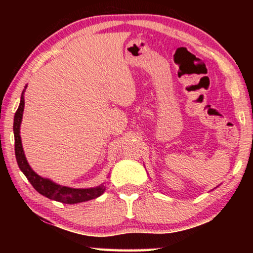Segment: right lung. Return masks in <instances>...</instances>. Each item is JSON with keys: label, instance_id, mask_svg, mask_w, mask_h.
<instances>
[{"label": "right lung", "instance_id": "add662e5", "mask_svg": "<svg viewBox=\"0 0 253 253\" xmlns=\"http://www.w3.org/2000/svg\"><path fill=\"white\" fill-rule=\"evenodd\" d=\"M27 88V85H25ZM23 89L22 95H21V100L19 108L16 110L13 123V131H14V148H15V157L16 162L20 169L22 170L23 174L27 176L28 181L31 183V185L36 188L45 198L50 200H54L57 202L66 203V204H76L85 202V201L96 199L104 193L106 186L104 184H100L99 186L91 187V188H72L68 186H62L59 184L50 181L49 178L41 177L38 175L29 165V163L25 158L24 151L22 147V142H21L20 136V126L22 122L23 110H24V91Z\"/></svg>", "mask_w": 253, "mask_h": 253}]
</instances>
